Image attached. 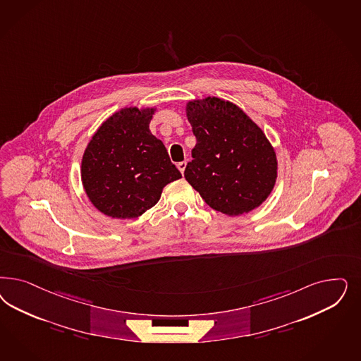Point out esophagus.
<instances>
[{
	"label": "esophagus",
	"instance_id": "obj_1",
	"mask_svg": "<svg viewBox=\"0 0 361 361\" xmlns=\"http://www.w3.org/2000/svg\"><path fill=\"white\" fill-rule=\"evenodd\" d=\"M186 166H187L186 162L178 163V169H179V171H180V173H182V174H183V173H185V170H186Z\"/></svg>",
	"mask_w": 361,
	"mask_h": 361
}]
</instances>
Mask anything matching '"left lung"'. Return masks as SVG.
<instances>
[{"label":"left lung","instance_id":"1","mask_svg":"<svg viewBox=\"0 0 361 361\" xmlns=\"http://www.w3.org/2000/svg\"><path fill=\"white\" fill-rule=\"evenodd\" d=\"M197 137L185 178L211 209L238 216L257 209L278 178L275 149L263 130L230 101L204 97L186 104Z\"/></svg>","mask_w":361,"mask_h":361}]
</instances>
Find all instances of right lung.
Returning a JSON list of instances; mask_svg holds the SVG:
<instances>
[{
	"instance_id": "obj_1",
	"label": "right lung",
	"mask_w": 361,
	"mask_h": 361,
	"mask_svg": "<svg viewBox=\"0 0 361 361\" xmlns=\"http://www.w3.org/2000/svg\"><path fill=\"white\" fill-rule=\"evenodd\" d=\"M157 107L118 110L97 128L82 155L81 180L94 207L116 219L154 207L163 187L182 178L150 131Z\"/></svg>"
}]
</instances>
